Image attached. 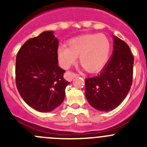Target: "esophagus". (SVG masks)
<instances>
[{"mask_svg":"<svg viewBox=\"0 0 147 147\" xmlns=\"http://www.w3.org/2000/svg\"><path fill=\"white\" fill-rule=\"evenodd\" d=\"M78 76H79V74L70 72V71H67V72H66V73H65V77H66V78L69 81H72V80H73V78Z\"/></svg>","mask_w":147,"mask_h":147,"instance_id":"34e87169","label":"esophagus"}]
</instances>
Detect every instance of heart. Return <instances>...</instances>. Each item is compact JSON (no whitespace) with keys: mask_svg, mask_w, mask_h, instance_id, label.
Instances as JSON below:
<instances>
[{"mask_svg":"<svg viewBox=\"0 0 147 147\" xmlns=\"http://www.w3.org/2000/svg\"><path fill=\"white\" fill-rule=\"evenodd\" d=\"M60 66L67 69L80 56V64L89 72L102 69L109 59L110 42L103 34H90L69 40L68 47L61 45L57 49Z\"/></svg>","mask_w":147,"mask_h":147,"instance_id":"b5f03b06","label":"heart"}]
</instances>
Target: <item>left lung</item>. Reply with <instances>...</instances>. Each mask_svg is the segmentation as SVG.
Wrapping results in <instances>:
<instances>
[{
	"mask_svg": "<svg viewBox=\"0 0 147 147\" xmlns=\"http://www.w3.org/2000/svg\"><path fill=\"white\" fill-rule=\"evenodd\" d=\"M113 55L100 74L85 79V97L94 109L108 112L125 99L133 79L134 56L129 45L113 36Z\"/></svg>",
	"mask_w": 147,
	"mask_h": 147,
	"instance_id": "8db88e82",
	"label": "left lung"
}]
</instances>
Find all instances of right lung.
<instances>
[{
	"label": "right lung",
	"instance_id": "add662e5",
	"mask_svg": "<svg viewBox=\"0 0 147 147\" xmlns=\"http://www.w3.org/2000/svg\"><path fill=\"white\" fill-rule=\"evenodd\" d=\"M58 40L53 31H45L28 40L16 56V83L26 103L41 112L60 106L69 82L58 66Z\"/></svg>",
	"mask_w": 147,
	"mask_h": 147
}]
</instances>
